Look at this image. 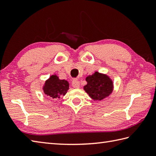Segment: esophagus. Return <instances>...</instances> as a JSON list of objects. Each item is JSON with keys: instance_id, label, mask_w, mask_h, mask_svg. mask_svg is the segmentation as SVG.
Instances as JSON below:
<instances>
[{"instance_id": "obj_1", "label": "esophagus", "mask_w": 156, "mask_h": 156, "mask_svg": "<svg viewBox=\"0 0 156 156\" xmlns=\"http://www.w3.org/2000/svg\"><path fill=\"white\" fill-rule=\"evenodd\" d=\"M72 86L75 88H78L80 87V82L77 80H74L72 81Z\"/></svg>"}]
</instances>
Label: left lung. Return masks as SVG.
Listing matches in <instances>:
<instances>
[{"label": "left lung", "instance_id": "1", "mask_svg": "<svg viewBox=\"0 0 156 156\" xmlns=\"http://www.w3.org/2000/svg\"><path fill=\"white\" fill-rule=\"evenodd\" d=\"M87 84L84 90L94 101H101L108 97L113 90V82L107 75L95 72L86 78Z\"/></svg>", "mask_w": 156, "mask_h": 156}]
</instances>
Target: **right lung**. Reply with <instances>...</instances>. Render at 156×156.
<instances>
[{
	"label": "right lung",
	"instance_id": "obj_1",
	"mask_svg": "<svg viewBox=\"0 0 156 156\" xmlns=\"http://www.w3.org/2000/svg\"><path fill=\"white\" fill-rule=\"evenodd\" d=\"M69 89V83L66 80H60L57 75H52L45 82L43 87L44 93L51 99H58L64 96Z\"/></svg>",
	"mask_w": 156,
	"mask_h": 156
}]
</instances>
